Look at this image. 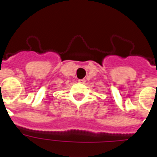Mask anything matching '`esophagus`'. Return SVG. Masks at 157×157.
<instances>
[{"label":"esophagus","instance_id":"34e87169","mask_svg":"<svg viewBox=\"0 0 157 157\" xmlns=\"http://www.w3.org/2000/svg\"><path fill=\"white\" fill-rule=\"evenodd\" d=\"M78 82L79 83H82V84H84L86 82V80L85 79H81V80H78Z\"/></svg>","mask_w":157,"mask_h":157}]
</instances>
